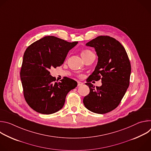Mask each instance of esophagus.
I'll return each mask as SVG.
<instances>
[{
    "mask_svg": "<svg viewBox=\"0 0 151 151\" xmlns=\"http://www.w3.org/2000/svg\"><path fill=\"white\" fill-rule=\"evenodd\" d=\"M83 85V83L82 82L78 81V86H81V85Z\"/></svg>",
    "mask_w": 151,
    "mask_h": 151,
    "instance_id": "esophagus-1",
    "label": "esophagus"
}]
</instances>
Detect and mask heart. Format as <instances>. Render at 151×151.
Returning a JSON list of instances; mask_svg holds the SVG:
<instances>
[{"instance_id": "1", "label": "heart", "mask_w": 151, "mask_h": 151, "mask_svg": "<svg viewBox=\"0 0 151 151\" xmlns=\"http://www.w3.org/2000/svg\"><path fill=\"white\" fill-rule=\"evenodd\" d=\"M92 54H93V52L91 51H90L89 50H84L83 51H82L81 54H82V57L83 58L87 57V56H88V55H90Z\"/></svg>"}]
</instances>
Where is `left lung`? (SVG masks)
I'll use <instances>...</instances> for the list:
<instances>
[{"label": "left lung", "mask_w": 151, "mask_h": 151, "mask_svg": "<svg viewBox=\"0 0 151 151\" xmlns=\"http://www.w3.org/2000/svg\"><path fill=\"white\" fill-rule=\"evenodd\" d=\"M87 46L94 47L98 55V63L91 80L85 84L90 93L83 103L89 111L99 114L108 113L119 104L130 84L131 64L127 53L121 43L107 36H99L88 42ZM102 80L100 87H95L90 82Z\"/></svg>", "instance_id": "8db88e82"}]
</instances>
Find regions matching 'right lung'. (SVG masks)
I'll use <instances>...</instances> for the list:
<instances>
[{"instance_id":"right-lung-1","label":"right lung","mask_w":151,"mask_h":151,"mask_svg":"<svg viewBox=\"0 0 151 151\" xmlns=\"http://www.w3.org/2000/svg\"><path fill=\"white\" fill-rule=\"evenodd\" d=\"M77 44L48 36L35 42L25 51L21 81L24 99L36 112L48 115L58 111L68 93L76 88L75 81L64 77L61 82H57L49 70L61 66L69 51Z\"/></svg>"}]
</instances>
